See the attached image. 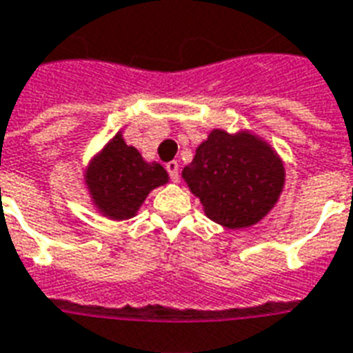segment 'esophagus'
Listing matches in <instances>:
<instances>
[{
    "label": "esophagus",
    "instance_id": "34e87169",
    "mask_svg": "<svg viewBox=\"0 0 353 353\" xmlns=\"http://www.w3.org/2000/svg\"><path fill=\"white\" fill-rule=\"evenodd\" d=\"M166 170H168L170 179H172V181H179V163H177V161H170V163L166 164Z\"/></svg>",
    "mask_w": 353,
    "mask_h": 353
}]
</instances>
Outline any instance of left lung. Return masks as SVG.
I'll return each instance as SVG.
<instances>
[{
	"instance_id": "8db88e82",
	"label": "left lung",
	"mask_w": 353,
	"mask_h": 353,
	"mask_svg": "<svg viewBox=\"0 0 353 353\" xmlns=\"http://www.w3.org/2000/svg\"><path fill=\"white\" fill-rule=\"evenodd\" d=\"M183 179L211 221L237 230L270 213L283 190L284 166L260 138L215 129L198 145Z\"/></svg>"
}]
</instances>
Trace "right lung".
Instances as JSON below:
<instances>
[{"mask_svg":"<svg viewBox=\"0 0 353 353\" xmlns=\"http://www.w3.org/2000/svg\"><path fill=\"white\" fill-rule=\"evenodd\" d=\"M166 181V170L161 164L145 163L137 148L125 143L121 134L93 159L85 174L97 208L117 221L130 219L150 190Z\"/></svg>","mask_w":353,"mask_h":353,"instance_id":"right-lung-1","label":"right lung"}]
</instances>
